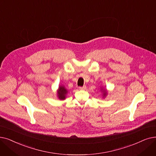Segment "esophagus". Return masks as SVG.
Instances as JSON below:
<instances>
[{
	"label": "esophagus",
	"mask_w": 156,
	"mask_h": 156,
	"mask_svg": "<svg viewBox=\"0 0 156 156\" xmlns=\"http://www.w3.org/2000/svg\"><path fill=\"white\" fill-rule=\"evenodd\" d=\"M87 89V87L85 85L83 86V87H79V89L80 90H85Z\"/></svg>",
	"instance_id": "obj_1"
}]
</instances>
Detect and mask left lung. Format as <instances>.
<instances>
[{
  "label": "left lung",
  "instance_id": "left-lung-1",
  "mask_svg": "<svg viewBox=\"0 0 156 156\" xmlns=\"http://www.w3.org/2000/svg\"><path fill=\"white\" fill-rule=\"evenodd\" d=\"M103 92H104V90H103ZM103 94H104V96H105V95H106V92H105Z\"/></svg>",
  "mask_w": 156,
  "mask_h": 156
}]
</instances>
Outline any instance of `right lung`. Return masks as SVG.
Segmentation results:
<instances>
[{
    "mask_svg": "<svg viewBox=\"0 0 156 156\" xmlns=\"http://www.w3.org/2000/svg\"><path fill=\"white\" fill-rule=\"evenodd\" d=\"M58 97L60 99H64L66 98V95L67 93V90L65 89L64 87H59V89L58 90Z\"/></svg>",
    "mask_w": 156,
    "mask_h": 156,
    "instance_id": "obj_1",
    "label": "right lung"
}]
</instances>
